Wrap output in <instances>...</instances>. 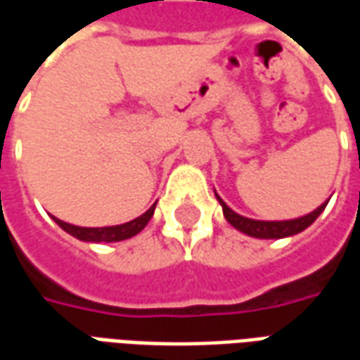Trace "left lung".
<instances>
[{"instance_id":"left-lung-1","label":"left lung","mask_w":360,"mask_h":360,"mask_svg":"<svg viewBox=\"0 0 360 360\" xmlns=\"http://www.w3.org/2000/svg\"><path fill=\"white\" fill-rule=\"evenodd\" d=\"M216 198H218L221 208H224L226 219L235 229H239V231L250 235V237H258V239H281V237H291L295 233H301L302 229H307L324 212L326 204H328V200H326L322 206H318L316 210L302 216V218L285 219V221H260V219H250L235 214L218 195H216Z\"/></svg>"}]
</instances>
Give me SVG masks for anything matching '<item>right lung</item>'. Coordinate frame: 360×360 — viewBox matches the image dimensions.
I'll list each match as a JSON object with an SVG mask.
<instances>
[{
  "label": "right lung",
  "instance_id": "1",
  "mask_svg": "<svg viewBox=\"0 0 360 360\" xmlns=\"http://www.w3.org/2000/svg\"><path fill=\"white\" fill-rule=\"evenodd\" d=\"M154 208H156V204L154 206H150V210H146L142 216L139 218H134L133 221H127V224H121V226H111V227H79V226H71V224H65V221H61V219H56V224H58L63 231H67L69 235H73L77 239H81V241H89V243H115V241H125L129 237H133V235L141 233L142 229L146 227V224L152 218V214H154Z\"/></svg>",
  "mask_w": 360,
  "mask_h": 360
}]
</instances>
